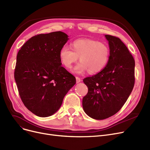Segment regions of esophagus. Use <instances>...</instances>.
I'll return each instance as SVG.
<instances>
[{"instance_id": "34e87169", "label": "esophagus", "mask_w": 150, "mask_h": 150, "mask_svg": "<svg viewBox=\"0 0 150 150\" xmlns=\"http://www.w3.org/2000/svg\"><path fill=\"white\" fill-rule=\"evenodd\" d=\"M81 81V80L80 79L79 76H76V83H80Z\"/></svg>"}]
</instances>
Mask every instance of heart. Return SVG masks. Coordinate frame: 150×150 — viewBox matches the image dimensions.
Returning a JSON list of instances; mask_svg holds the SVG:
<instances>
[{
    "label": "heart",
    "instance_id": "b5f03b06",
    "mask_svg": "<svg viewBox=\"0 0 150 150\" xmlns=\"http://www.w3.org/2000/svg\"><path fill=\"white\" fill-rule=\"evenodd\" d=\"M71 48L64 46L59 51V59L63 66L70 69L79 57L80 62L75 68V72L83 74L88 70L96 74L103 70L108 64L110 50L105 43L93 39H79L71 43Z\"/></svg>",
    "mask_w": 150,
    "mask_h": 150
}]
</instances>
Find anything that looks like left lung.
I'll use <instances>...</instances> for the list:
<instances>
[{"mask_svg": "<svg viewBox=\"0 0 150 150\" xmlns=\"http://www.w3.org/2000/svg\"><path fill=\"white\" fill-rule=\"evenodd\" d=\"M110 59L99 73L83 79L88 88L83 97L84 112L91 118L104 120L116 114L131 94L135 83V61L118 37L105 35Z\"/></svg>", "mask_w": 150, "mask_h": 150, "instance_id": "left-lung-1", "label": "left lung"}]
</instances>
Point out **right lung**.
Masks as SVG:
<instances>
[{"mask_svg": "<svg viewBox=\"0 0 150 150\" xmlns=\"http://www.w3.org/2000/svg\"><path fill=\"white\" fill-rule=\"evenodd\" d=\"M68 40L61 31L38 34L18 53L14 75L18 93L25 107L38 116L56 113L76 83L59 59L60 50Z\"/></svg>", "mask_w": 150, "mask_h": 150, "instance_id": "1", "label": "right lung"}]
</instances>
